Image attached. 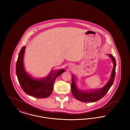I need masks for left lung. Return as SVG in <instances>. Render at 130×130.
Here are the masks:
<instances>
[{"mask_svg": "<svg viewBox=\"0 0 130 130\" xmlns=\"http://www.w3.org/2000/svg\"><path fill=\"white\" fill-rule=\"evenodd\" d=\"M108 56L111 57L112 60L113 64V67L112 70L111 78L104 87L93 90V91L86 92L79 90L75 84V76L74 75H72L71 90L73 95L76 99L83 102H94L101 99L108 93L115 80L116 68V61L115 58L111 54H109Z\"/></svg>", "mask_w": 130, "mask_h": 130, "instance_id": "8db88e82", "label": "left lung"}]
</instances>
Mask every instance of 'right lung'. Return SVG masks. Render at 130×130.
<instances>
[{
  "label": "right lung",
  "instance_id": "add662e5",
  "mask_svg": "<svg viewBox=\"0 0 130 130\" xmlns=\"http://www.w3.org/2000/svg\"><path fill=\"white\" fill-rule=\"evenodd\" d=\"M26 46L20 50L16 64V74L20 86L27 94L39 99L48 97L52 93L56 77L65 71L60 69L53 71L42 79L32 77L25 71L23 66V57Z\"/></svg>",
  "mask_w": 130,
  "mask_h": 130
}]
</instances>
